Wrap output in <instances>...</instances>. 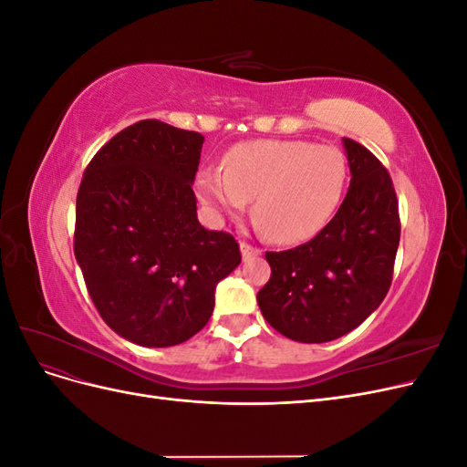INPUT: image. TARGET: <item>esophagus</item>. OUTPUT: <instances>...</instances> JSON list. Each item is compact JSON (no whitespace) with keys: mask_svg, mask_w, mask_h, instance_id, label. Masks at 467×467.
I'll use <instances>...</instances> for the list:
<instances>
[{"mask_svg":"<svg viewBox=\"0 0 467 467\" xmlns=\"http://www.w3.org/2000/svg\"><path fill=\"white\" fill-rule=\"evenodd\" d=\"M239 247H242V257H244V261L257 259V257L261 255V253H263L259 247H253V245H249V244H245V242L239 244Z\"/></svg>","mask_w":467,"mask_h":467,"instance_id":"1","label":"esophagus"}]
</instances>
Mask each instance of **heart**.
<instances>
[{
    "label": "heart",
    "mask_w": 467,
    "mask_h": 467,
    "mask_svg": "<svg viewBox=\"0 0 467 467\" xmlns=\"http://www.w3.org/2000/svg\"><path fill=\"white\" fill-rule=\"evenodd\" d=\"M223 171L204 169L196 192L214 214H242L253 201V222L268 242L294 245L312 239L343 201L348 163L331 146L304 140H255L223 155Z\"/></svg>",
    "instance_id": "obj_1"
}]
</instances>
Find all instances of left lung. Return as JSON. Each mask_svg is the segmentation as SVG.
Masks as SVG:
<instances>
[{"label": "left lung", "instance_id": "1", "mask_svg": "<svg viewBox=\"0 0 467 467\" xmlns=\"http://www.w3.org/2000/svg\"><path fill=\"white\" fill-rule=\"evenodd\" d=\"M350 187L333 220L307 244L266 251L271 278L259 290L263 317L298 343H327L357 329L386 298L400 247V208L376 155L343 138Z\"/></svg>", "mask_w": 467, "mask_h": 467}]
</instances>
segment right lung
<instances>
[{"label": "right lung", "instance_id": "add662e5", "mask_svg": "<svg viewBox=\"0 0 467 467\" xmlns=\"http://www.w3.org/2000/svg\"><path fill=\"white\" fill-rule=\"evenodd\" d=\"M204 136L140 120L99 150L76 202L74 253L109 327L140 347L185 343L242 263L234 235L196 218Z\"/></svg>", "mask_w": 467, "mask_h": 467}]
</instances>
